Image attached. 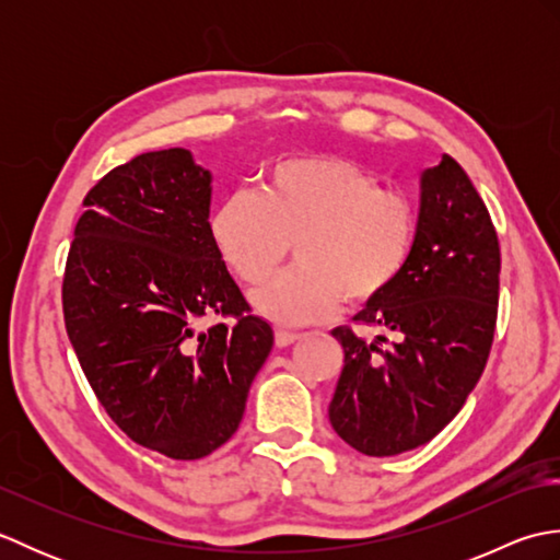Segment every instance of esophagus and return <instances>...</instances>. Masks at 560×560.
<instances>
[{
  "mask_svg": "<svg viewBox=\"0 0 560 560\" xmlns=\"http://www.w3.org/2000/svg\"><path fill=\"white\" fill-rule=\"evenodd\" d=\"M299 339H301L299 331H289V329H277V331H273V341H277L279 349H287V347H291V343H295Z\"/></svg>",
  "mask_w": 560,
  "mask_h": 560,
  "instance_id": "obj_1",
  "label": "esophagus"
}]
</instances>
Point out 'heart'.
<instances>
[{
    "instance_id": "1",
    "label": "heart",
    "mask_w": 560,
    "mask_h": 560,
    "mask_svg": "<svg viewBox=\"0 0 560 560\" xmlns=\"http://www.w3.org/2000/svg\"><path fill=\"white\" fill-rule=\"evenodd\" d=\"M209 237L235 279L257 287L295 249V265L253 293L257 311L281 325L319 323L343 295L365 305L409 267L419 209L380 187L363 165L329 153L267 165L257 192H233L209 213Z\"/></svg>"
}]
</instances>
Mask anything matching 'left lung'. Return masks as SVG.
Segmentation results:
<instances>
[{
	"mask_svg": "<svg viewBox=\"0 0 560 560\" xmlns=\"http://www.w3.org/2000/svg\"><path fill=\"white\" fill-rule=\"evenodd\" d=\"M501 245L483 199L447 153L421 173L419 237L409 267L355 323L395 335L331 337L343 368L329 423L353 450L392 457L433 440L455 419L489 361L498 317Z\"/></svg>",
	"mask_w": 560,
	"mask_h": 560,
	"instance_id": "1",
	"label": "left lung"
}]
</instances>
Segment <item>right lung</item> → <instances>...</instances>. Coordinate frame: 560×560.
<instances>
[{
    "label": "right lung",
    "mask_w": 560,
    "mask_h": 560,
    "mask_svg": "<svg viewBox=\"0 0 560 560\" xmlns=\"http://www.w3.org/2000/svg\"><path fill=\"white\" fill-rule=\"evenodd\" d=\"M211 173L187 149L149 151L89 189L62 311L101 407L171 459L211 455L241 425L273 343L209 237ZM201 316H219L197 330Z\"/></svg>",
    "instance_id": "right-lung-1"
}]
</instances>
